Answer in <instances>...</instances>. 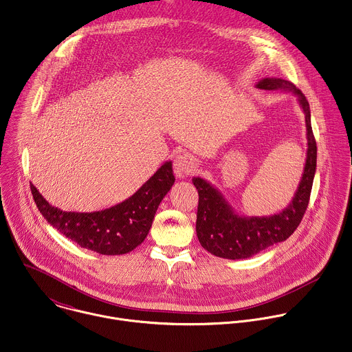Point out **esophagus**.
Returning a JSON list of instances; mask_svg holds the SVG:
<instances>
[{"instance_id": "1", "label": "esophagus", "mask_w": 352, "mask_h": 352, "mask_svg": "<svg viewBox=\"0 0 352 352\" xmlns=\"http://www.w3.org/2000/svg\"><path fill=\"white\" fill-rule=\"evenodd\" d=\"M197 168L196 159L189 153H181L174 160V173L178 178H185L192 175Z\"/></svg>"}]
</instances>
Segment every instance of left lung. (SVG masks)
<instances>
[{
	"instance_id": "obj_1",
	"label": "left lung",
	"mask_w": 352,
	"mask_h": 352,
	"mask_svg": "<svg viewBox=\"0 0 352 352\" xmlns=\"http://www.w3.org/2000/svg\"><path fill=\"white\" fill-rule=\"evenodd\" d=\"M262 90L292 93L306 119L307 153L298 189L289 204L273 215L248 217L239 214L223 193L201 177L192 182L199 193L196 233L204 250L223 259L252 258L266 248L285 241L299 226L310 200L317 168V144L311 129L310 105L305 94L289 80L263 78L256 85Z\"/></svg>"
}]
</instances>
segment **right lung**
Returning a JSON list of instances; mask_svg holds the SVG:
<instances>
[{"mask_svg":"<svg viewBox=\"0 0 352 352\" xmlns=\"http://www.w3.org/2000/svg\"><path fill=\"white\" fill-rule=\"evenodd\" d=\"M174 181L173 162L167 160L129 199L93 212L63 211L49 204L32 184L30 186L39 212L63 236L101 255H123L145 240Z\"/></svg>","mask_w":352,"mask_h":352,"instance_id":"obj_1","label":"right lung"}]
</instances>
